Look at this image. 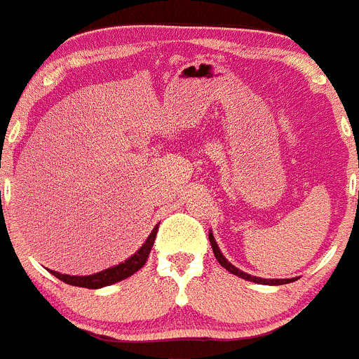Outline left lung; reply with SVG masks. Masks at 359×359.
<instances>
[{
  "label": "left lung",
  "mask_w": 359,
  "mask_h": 359,
  "mask_svg": "<svg viewBox=\"0 0 359 359\" xmlns=\"http://www.w3.org/2000/svg\"><path fill=\"white\" fill-rule=\"evenodd\" d=\"M209 241H210V246H212L214 257H216V260H217V262H219L221 266L225 267V269L229 271V273L236 274V276L243 278V280H248V281H255V283H262V285H285V283H290V281H294V280H296V278H290V280H289V278H287V280H266V278L251 276V274H248V273H244V271L237 269L236 266H232V264H230L229 260H226L225 257H223V253H221V251H219V248H217V244H216V239H214L212 232H209Z\"/></svg>",
  "instance_id": "8db88e82"
}]
</instances>
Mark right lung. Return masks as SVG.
<instances>
[{
	"label": "right lung",
	"instance_id": "right-lung-1",
	"mask_svg": "<svg viewBox=\"0 0 359 359\" xmlns=\"http://www.w3.org/2000/svg\"><path fill=\"white\" fill-rule=\"evenodd\" d=\"M157 229H159V225L154 226V230L150 232V236L147 237L143 246L140 248L133 257L123 260V262L118 264V266H113L109 267V269H104L95 274H88V276H70V274L56 273V271H51V274L58 278V280L69 283V285L85 287V289H100V287L113 285V283L126 280V278H129L130 274H134L136 271H140L143 266H145L147 259H149L150 255V250H152L154 246V241H156Z\"/></svg>",
	"mask_w": 359,
	"mask_h": 359
}]
</instances>
